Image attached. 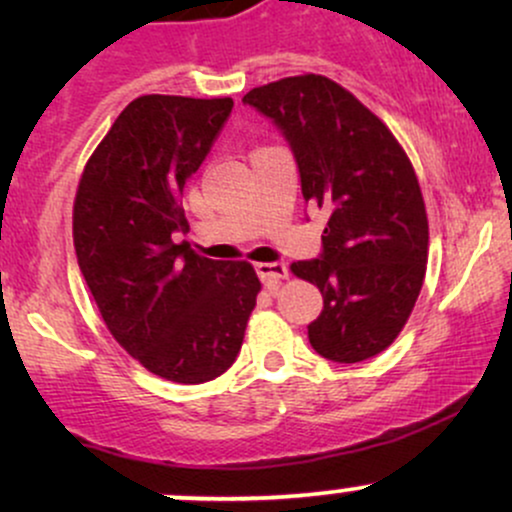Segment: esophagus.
I'll return each instance as SVG.
<instances>
[{
  "instance_id": "obj_1",
  "label": "esophagus",
  "mask_w": 512,
  "mask_h": 512,
  "mask_svg": "<svg viewBox=\"0 0 512 512\" xmlns=\"http://www.w3.org/2000/svg\"><path fill=\"white\" fill-rule=\"evenodd\" d=\"M255 272L264 284H274V281L286 279L289 276V267L284 262H260L255 264Z\"/></svg>"
}]
</instances>
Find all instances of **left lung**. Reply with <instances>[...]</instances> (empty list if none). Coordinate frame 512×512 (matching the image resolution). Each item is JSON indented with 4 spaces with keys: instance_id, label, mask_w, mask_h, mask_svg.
I'll use <instances>...</instances> for the list:
<instances>
[{
    "instance_id": "obj_1",
    "label": "left lung",
    "mask_w": 512,
    "mask_h": 512,
    "mask_svg": "<svg viewBox=\"0 0 512 512\" xmlns=\"http://www.w3.org/2000/svg\"><path fill=\"white\" fill-rule=\"evenodd\" d=\"M284 134L305 204L330 209L320 257L291 272L322 293L308 339L358 363L395 342L424 284L428 221L419 180L392 132L327 76H289L245 93Z\"/></svg>"
}]
</instances>
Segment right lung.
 I'll return each mask as SVG.
<instances>
[{"label": "right lung", "mask_w": 512, "mask_h": 512, "mask_svg": "<svg viewBox=\"0 0 512 512\" xmlns=\"http://www.w3.org/2000/svg\"><path fill=\"white\" fill-rule=\"evenodd\" d=\"M231 108V98H137L88 158L76 190V260L105 325L146 370L182 385L233 366L260 293L248 262H214L175 243L190 231L182 187Z\"/></svg>", "instance_id": "add662e5"}]
</instances>
